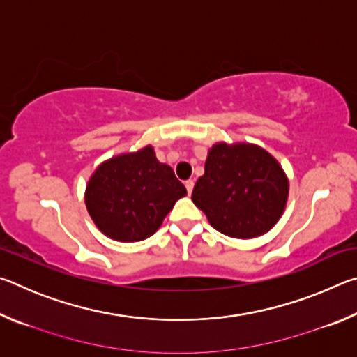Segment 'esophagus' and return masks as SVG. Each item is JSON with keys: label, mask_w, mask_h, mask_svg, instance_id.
Here are the masks:
<instances>
[{"label": "esophagus", "mask_w": 357, "mask_h": 357, "mask_svg": "<svg viewBox=\"0 0 357 357\" xmlns=\"http://www.w3.org/2000/svg\"><path fill=\"white\" fill-rule=\"evenodd\" d=\"M185 189H187V193H192V190H193V181H185Z\"/></svg>", "instance_id": "34e87169"}]
</instances>
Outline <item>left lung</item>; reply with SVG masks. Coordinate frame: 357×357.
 Returning <instances> with one entry per match:
<instances>
[{"label": "left lung", "mask_w": 357, "mask_h": 357, "mask_svg": "<svg viewBox=\"0 0 357 357\" xmlns=\"http://www.w3.org/2000/svg\"><path fill=\"white\" fill-rule=\"evenodd\" d=\"M288 181L273 155L255 144L217 143L192 202L217 231L250 239L273 228L285 209Z\"/></svg>", "instance_id": "8db88e82"}]
</instances>
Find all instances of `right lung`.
Returning a JSON list of instances; mask_svg holds the SVG:
<instances>
[{"label":"right lung","mask_w":357,"mask_h":357,"mask_svg":"<svg viewBox=\"0 0 357 357\" xmlns=\"http://www.w3.org/2000/svg\"><path fill=\"white\" fill-rule=\"evenodd\" d=\"M187 193L173 170L146 146L102 164L86 185V208L108 238L135 243L149 238Z\"/></svg>","instance_id":"obj_1"}]
</instances>
